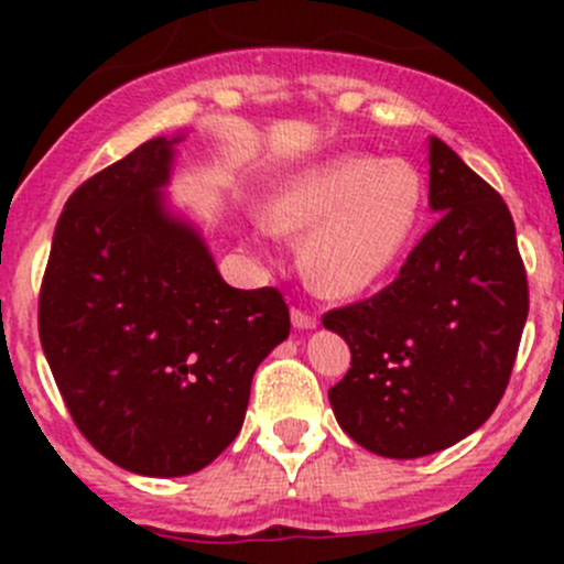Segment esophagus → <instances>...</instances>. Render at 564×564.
Here are the masks:
<instances>
[{
	"label": "esophagus",
	"instance_id": "obj_1",
	"mask_svg": "<svg viewBox=\"0 0 564 564\" xmlns=\"http://www.w3.org/2000/svg\"><path fill=\"white\" fill-rule=\"evenodd\" d=\"M292 324L297 329H314L318 324V318L303 308H292Z\"/></svg>",
	"mask_w": 564,
	"mask_h": 564
}]
</instances>
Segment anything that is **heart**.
Returning a JSON list of instances; mask_svg holds the SVG:
<instances>
[{"label":"heart","mask_w":564,"mask_h":564,"mask_svg":"<svg viewBox=\"0 0 564 564\" xmlns=\"http://www.w3.org/2000/svg\"><path fill=\"white\" fill-rule=\"evenodd\" d=\"M425 180L403 158L335 155L289 174L272 191L256 237H303V270L333 297L377 289L412 246Z\"/></svg>","instance_id":"b5f03b06"}]
</instances>
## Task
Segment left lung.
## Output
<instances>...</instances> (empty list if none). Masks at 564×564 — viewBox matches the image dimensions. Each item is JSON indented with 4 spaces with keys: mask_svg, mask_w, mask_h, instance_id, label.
<instances>
[{
    "mask_svg": "<svg viewBox=\"0 0 564 564\" xmlns=\"http://www.w3.org/2000/svg\"><path fill=\"white\" fill-rule=\"evenodd\" d=\"M429 204L442 215L390 286L329 311L351 368L329 388L335 420L384 458H420L480 429L508 388L529 314L508 204L440 139Z\"/></svg>",
    "mask_w": 564,
    "mask_h": 564,
    "instance_id": "obj_1",
    "label": "left lung"
}]
</instances>
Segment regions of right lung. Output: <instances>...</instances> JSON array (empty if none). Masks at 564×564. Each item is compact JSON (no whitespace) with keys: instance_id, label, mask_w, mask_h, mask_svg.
<instances>
[{"instance_id":"right-lung-1","label":"right lung","mask_w":564,"mask_h":564,"mask_svg":"<svg viewBox=\"0 0 564 564\" xmlns=\"http://www.w3.org/2000/svg\"><path fill=\"white\" fill-rule=\"evenodd\" d=\"M158 135L89 176L56 224L40 344L89 445L122 469L182 477L240 434L259 362L289 338L281 292L220 278L166 198L176 144Z\"/></svg>"}]
</instances>
